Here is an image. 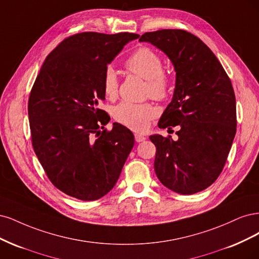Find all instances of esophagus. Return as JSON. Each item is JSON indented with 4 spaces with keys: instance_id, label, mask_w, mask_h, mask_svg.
<instances>
[{
    "instance_id": "34e87169",
    "label": "esophagus",
    "mask_w": 259,
    "mask_h": 259,
    "mask_svg": "<svg viewBox=\"0 0 259 259\" xmlns=\"http://www.w3.org/2000/svg\"><path fill=\"white\" fill-rule=\"evenodd\" d=\"M135 139H136L137 142H142V141H145V140H146V137L140 135V133H136V135H135Z\"/></svg>"
}]
</instances>
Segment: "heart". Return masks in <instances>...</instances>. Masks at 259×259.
Instances as JSON below:
<instances>
[{
	"instance_id": "b5f03b06",
	"label": "heart",
	"mask_w": 259,
	"mask_h": 259,
	"mask_svg": "<svg viewBox=\"0 0 259 259\" xmlns=\"http://www.w3.org/2000/svg\"><path fill=\"white\" fill-rule=\"evenodd\" d=\"M124 66L131 73L146 80V94L154 99H164L169 94L170 79L162 70L163 62L160 56L147 47L138 48L124 62ZM102 86L104 95L108 99L116 98L118 94V78L112 66H107L103 73ZM157 114L156 108L148 103L121 102L113 110L116 121L127 128L145 130L149 121Z\"/></svg>"
}]
</instances>
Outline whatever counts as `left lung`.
<instances>
[{"label": "left lung", "mask_w": 259, "mask_h": 259, "mask_svg": "<svg viewBox=\"0 0 259 259\" xmlns=\"http://www.w3.org/2000/svg\"><path fill=\"white\" fill-rule=\"evenodd\" d=\"M146 41L164 53L175 71L171 102L158 122L178 126V140L149 137L161 184L181 195L199 193L216 181L236 136V97L221 62L203 41L184 30L147 32Z\"/></svg>", "instance_id": "obj_1"}]
</instances>
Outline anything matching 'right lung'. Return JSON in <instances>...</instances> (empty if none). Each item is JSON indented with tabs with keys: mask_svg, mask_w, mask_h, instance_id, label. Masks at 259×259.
<instances>
[{
	"mask_svg": "<svg viewBox=\"0 0 259 259\" xmlns=\"http://www.w3.org/2000/svg\"><path fill=\"white\" fill-rule=\"evenodd\" d=\"M139 36L78 33L61 41L41 65L28 104L32 145L48 179L68 196L82 201L105 196L135 145L133 133L120 123L101 131L110 116L98 106L105 100L107 65Z\"/></svg>",
	"mask_w": 259,
	"mask_h": 259,
	"instance_id": "obj_1",
	"label": "right lung"
}]
</instances>
